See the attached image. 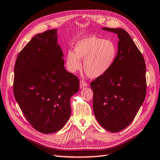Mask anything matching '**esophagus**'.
Here are the masks:
<instances>
[{
	"label": "esophagus",
	"instance_id": "34e87169",
	"mask_svg": "<svg viewBox=\"0 0 160 160\" xmlns=\"http://www.w3.org/2000/svg\"><path fill=\"white\" fill-rule=\"evenodd\" d=\"M88 85V84L86 82L84 81V80H80V88H84V87H87V86Z\"/></svg>",
	"mask_w": 160,
	"mask_h": 160
}]
</instances>
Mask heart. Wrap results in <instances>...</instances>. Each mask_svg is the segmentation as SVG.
Returning a JSON list of instances; mask_svg holds the SVG:
<instances>
[{"mask_svg":"<svg viewBox=\"0 0 160 160\" xmlns=\"http://www.w3.org/2000/svg\"><path fill=\"white\" fill-rule=\"evenodd\" d=\"M118 55V47L111 40L97 36H87L78 41L74 52L69 51L66 63L71 72H76L82 67L80 59H84L85 73L96 78L107 73L112 68Z\"/></svg>","mask_w":160,"mask_h":160,"instance_id":"b5f03b06","label":"heart"}]
</instances>
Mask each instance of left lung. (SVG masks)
<instances>
[{
  "instance_id": "1",
  "label": "left lung",
  "mask_w": 160,
  "mask_h": 160,
  "mask_svg": "<svg viewBox=\"0 0 160 160\" xmlns=\"http://www.w3.org/2000/svg\"><path fill=\"white\" fill-rule=\"evenodd\" d=\"M119 38L112 68L91 82L93 112L99 124L109 132L126 128L136 116L147 92L144 57L124 30L103 28Z\"/></svg>"
}]
</instances>
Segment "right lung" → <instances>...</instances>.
<instances>
[{
  "instance_id": "right-lung-1",
  "label": "right lung",
  "mask_w": 160,
  "mask_h": 160,
  "mask_svg": "<svg viewBox=\"0 0 160 160\" xmlns=\"http://www.w3.org/2000/svg\"><path fill=\"white\" fill-rule=\"evenodd\" d=\"M57 30L38 34L19 52L14 68L13 94L24 116L34 129L55 132L71 114L70 98L80 80L64 68Z\"/></svg>"
}]
</instances>
